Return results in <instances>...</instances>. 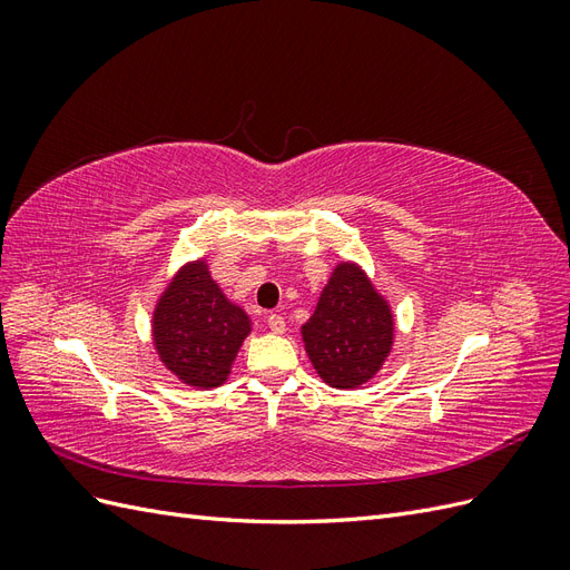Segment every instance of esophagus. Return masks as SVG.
I'll return each mask as SVG.
<instances>
[{
	"instance_id": "1",
	"label": "esophagus",
	"mask_w": 570,
	"mask_h": 570,
	"mask_svg": "<svg viewBox=\"0 0 570 570\" xmlns=\"http://www.w3.org/2000/svg\"><path fill=\"white\" fill-rule=\"evenodd\" d=\"M268 327H271L275 335H283L287 331V323H285V318L281 314H271L268 316Z\"/></svg>"
}]
</instances>
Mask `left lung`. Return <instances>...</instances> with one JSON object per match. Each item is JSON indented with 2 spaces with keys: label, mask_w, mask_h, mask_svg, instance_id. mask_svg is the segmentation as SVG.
<instances>
[{
  "label": "left lung",
  "mask_w": 570,
  "mask_h": 570,
  "mask_svg": "<svg viewBox=\"0 0 570 570\" xmlns=\"http://www.w3.org/2000/svg\"><path fill=\"white\" fill-rule=\"evenodd\" d=\"M396 318L366 268L342 258L323 285L302 342L321 381L356 390L383 371L394 347Z\"/></svg>",
  "instance_id": "8db88e82"
}]
</instances>
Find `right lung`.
Returning <instances> with one entry per match:
<instances>
[{"label":"right lung","instance_id":"1","mask_svg":"<svg viewBox=\"0 0 570 570\" xmlns=\"http://www.w3.org/2000/svg\"><path fill=\"white\" fill-rule=\"evenodd\" d=\"M252 318L209 271V258L185 262L151 308V344L161 366L195 390L220 387L230 377Z\"/></svg>","mask_w":570,"mask_h":570}]
</instances>
